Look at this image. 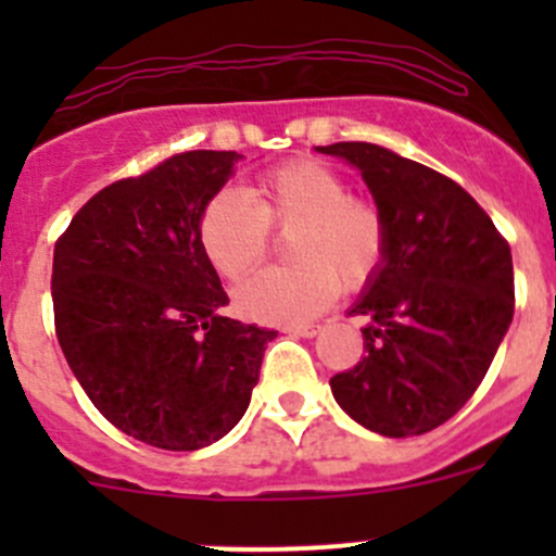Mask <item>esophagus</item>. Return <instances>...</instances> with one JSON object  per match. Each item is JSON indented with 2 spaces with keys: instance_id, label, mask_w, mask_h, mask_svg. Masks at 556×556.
I'll return each instance as SVG.
<instances>
[{
  "instance_id": "obj_1",
  "label": "esophagus",
  "mask_w": 556,
  "mask_h": 556,
  "mask_svg": "<svg viewBox=\"0 0 556 556\" xmlns=\"http://www.w3.org/2000/svg\"><path fill=\"white\" fill-rule=\"evenodd\" d=\"M285 333L306 336V339H312V336L319 333V325H288V328H285Z\"/></svg>"
}]
</instances>
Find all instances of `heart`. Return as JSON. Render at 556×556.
Masks as SVG:
<instances>
[{"mask_svg":"<svg viewBox=\"0 0 556 556\" xmlns=\"http://www.w3.org/2000/svg\"><path fill=\"white\" fill-rule=\"evenodd\" d=\"M294 237L295 266L266 268L237 290L250 319L295 325L317 317L339 290H363L382 271L390 226L382 206L350 193V182L319 161H288L261 174L255 199L233 188L210 195L199 215V244L228 282H242L271 252L274 233Z\"/></svg>","mask_w":556,"mask_h":556,"instance_id":"1","label":"heart"}]
</instances>
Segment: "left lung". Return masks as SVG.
Instances as JSON below:
<instances>
[{"label": "left lung", "instance_id": "8db88e82", "mask_svg": "<svg viewBox=\"0 0 556 556\" xmlns=\"http://www.w3.org/2000/svg\"><path fill=\"white\" fill-rule=\"evenodd\" d=\"M317 150L361 169L390 226L382 271L350 312L371 319L366 355L330 390L374 433L422 435L468 403L511 325V247L446 174L368 142Z\"/></svg>", "mask_w": 556, "mask_h": 556}]
</instances>
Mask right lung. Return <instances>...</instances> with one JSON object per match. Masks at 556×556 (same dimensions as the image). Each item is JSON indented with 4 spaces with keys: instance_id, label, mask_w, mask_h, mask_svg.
<instances>
[{
    "instance_id": "right-lung-1",
    "label": "right lung",
    "mask_w": 556,
    "mask_h": 556,
    "mask_svg": "<svg viewBox=\"0 0 556 556\" xmlns=\"http://www.w3.org/2000/svg\"><path fill=\"white\" fill-rule=\"evenodd\" d=\"M242 159L188 150L80 206L53 252V319L66 363L117 430L193 452L250 406L277 330L223 317L199 215Z\"/></svg>"
}]
</instances>
